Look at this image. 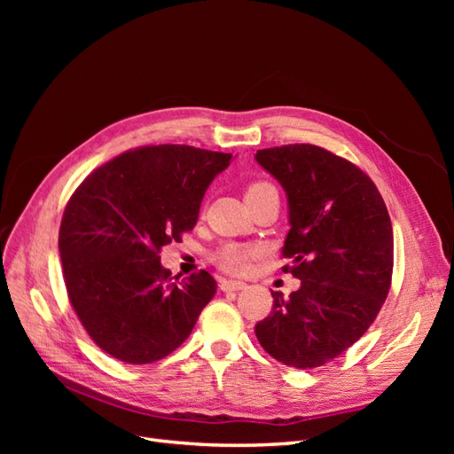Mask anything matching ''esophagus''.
<instances>
[{"label":"esophagus","mask_w":454,"mask_h":454,"mask_svg":"<svg viewBox=\"0 0 454 454\" xmlns=\"http://www.w3.org/2000/svg\"><path fill=\"white\" fill-rule=\"evenodd\" d=\"M219 287H222V292H239V290H244L246 284L240 282V280L219 278Z\"/></svg>","instance_id":"obj_1"}]
</instances>
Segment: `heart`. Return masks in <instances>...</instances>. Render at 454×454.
<instances>
[{
  "label": "heart",
  "mask_w": 454,
  "mask_h": 454,
  "mask_svg": "<svg viewBox=\"0 0 454 454\" xmlns=\"http://www.w3.org/2000/svg\"><path fill=\"white\" fill-rule=\"evenodd\" d=\"M272 189L270 184L267 182H257L252 184L248 189H246V199H252L263 191ZM257 255V248L254 246H244V244H225L219 248L214 255V261L217 263L219 269H223L225 272L232 274H242L248 270L252 259Z\"/></svg>",
  "instance_id": "heart-1"
}]
</instances>
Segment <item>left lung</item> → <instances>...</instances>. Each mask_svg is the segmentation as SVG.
<instances>
[{"label": "left lung", "instance_id": "left-lung-1", "mask_svg": "<svg viewBox=\"0 0 454 454\" xmlns=\"http://www.w3.org/2000/svg\"><path fill=\"white\" fill-rule=\"evenodd\" d=\"M255 160L287 197L284 255L301 287L274 294L257 340L290 367H320L358 340L390 290L392 223L379 189L358 167L329 151L294 144L259 149Z\"/></svg>", "mask_w": 454, "mask_h": 454}]
</instances>
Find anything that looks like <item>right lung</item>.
I'll list each match as a JSON object with an SVG mask.
<instances>
[{
  "label": "right lung",
  "mask_w": 454,
  "mask_h": 454,
  "mask_svg": "<svg viewBox=\"0 0 454 454\" xmlns=\"http://www.w3.org/2000/svg\"><path fill=\"white\" fill-rule=\"evenodd\" d=\"M231 153L149 145L94 170L67 202L59 252L67 297L90 339L114 358L162 360L191 335L217 286L206 270L184 282L159 250L182 240Z\"/></svg>",
  "instance_id": "obj_1"
}]
</instances>
